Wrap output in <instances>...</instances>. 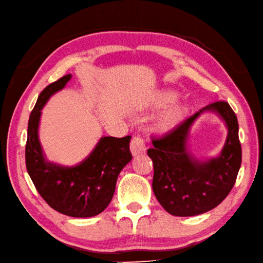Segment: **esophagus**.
Returning a JSON list of instances; mask_svg holds the SVG:
<instances>
[{
  "mask_svg": "<svg viewBox=\"0 0 263 263\" xmlns=\"http://www.w3.org/2000/svg\"><path fill=\"white\" fill-rule=\"evenodd\" d=\"M130 151L134 156L144 154L146 152V145H145L144 139L140 136L133 137L130 142Z\"/></svg>",
  "mask_w": 263,
  "mask_h": 263,
  "instance_id": "obj_1",
  "label": "esophagus"
}]
</instances>
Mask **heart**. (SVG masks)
<instances>
[{
    "label": "heart",
    "instance_id": "1",
    "mask_svg": "<svg viewBox=\"0 0 263 263\" xmlns=\"http://www.w3.org/2000/svg\"><path fill=\"white\" fill-rule=\"evenodd\" d=\"M173 98H174V95H173L172 92H163V93H161V96H159L158 102L161 105H163V104H166V102L171 101ZM182 115H183V110L181 107L175 106V107L170 108V109L166 111L161 118H159L158 123H157L158 129H161V130L171 129V128L181 119Z\"/></svg>",
    "mask_w": 263,
    "mask_h": 263
}]
</instances>
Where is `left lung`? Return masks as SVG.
Here are the masks:
<instances>
[{"label": "left lung", "instance_id": "obj_1", "mask_svg": "<svg viewBox=\"0 0 263 263\" xmlns=\"http://www.w3.org/2000/svg\"><path fill=\"white\" fill-rule=\"evenodd\" d=\"M203 111L216 112L228 127L220 155L209 161L192 157L186 148L189 128ZM147 151L154 163L153 191L165 211L175 216H193L216 208L231 192L241 166L239 124L227 101H215L185 119L161 138H153Z\"/></svg>", "mask_w": 263, "mask_h": 263}]
</instances>
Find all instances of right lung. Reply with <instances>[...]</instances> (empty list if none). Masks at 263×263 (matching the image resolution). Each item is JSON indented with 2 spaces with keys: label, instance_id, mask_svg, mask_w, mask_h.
Returning <instances> with one entry per match:
<instances>
[{
  "label": "right lung",
  "instance_id": "1",
  "mask_svg": "<svg viewBox=\"0 0 263 263\" xmlns=\"http://www.w3.org/2000/svg\"><path fill=\"white\" fill-rule=\"evenodd\" d=\"M70 79L71 74H67L50 83L37 98L29 118L25 165L36 191L51 208L69 216L90 217L110 203L119 173L132 161V136L101 137L90 155L71 167L48 162L37 135L41 110Z\"/></svg>",
  "mask_w": 263,
  "mask_h": 263
}]
</instances>
